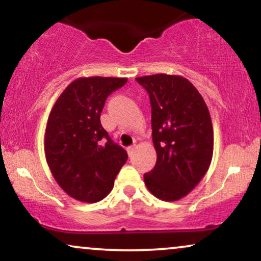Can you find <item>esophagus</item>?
Instances as JSON below:
<instances>
[{"label":"esophagus","mask_w":261,"mask_h":261,"mask_svg":"<svg viewBox=\"0 0 261 261\" xmlns=\"http://www.w3.org/2000/svg\"><path fill=\"white\" fill-rule=\"evenodd\" d=\"M135 147H136V146H135V145L134 146H130V147H127V153L130 154V155L133 154L134 151H135Z\"/></svg>","instance_id":"34e87169"}]
</instances>
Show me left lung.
I'll return each instance as SVG.
<instances>
[{
  "label": "left lung",
  "instance_id": "1",
  "mask_svg": "<svg viewBox=\"0 0 261 261\" xmlns=\"http://www.w3.org/2000/svg\"><path fill=\"white\" fill-rule=\"evenodd\" d=\"M149 94L154 168L143 175L155 197L176 201L205 176L214 153V128L205 100L190 81L175 74L137 77Z\"/></svg>",
  "mask_w": 261,
  "mask_h": 261
}]
</instances>
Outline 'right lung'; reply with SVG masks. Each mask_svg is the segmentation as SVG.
Segmentation results:
<instances>
[{"label":"right lung","mask_w":261,"mask_h":261,"mask_svg":"<svg viewBox=\"0 0 261 261\" xmlns=\"http://www.w3.org/2000/svg\"><path fill=\"white\" fill-rule=\"evenodd\" d=\"M126 82L115 77L77 79L50 112L44 137L47 166L62 190L79 201L103 200L127 161L126 151L100 124L107 98Z\"/></svg>","instance_id":"1"}]
</instances>
